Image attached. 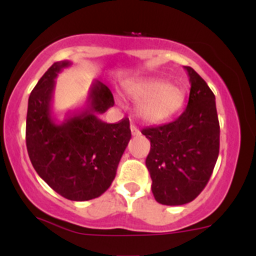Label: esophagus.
<instances>
[{"label": "esophagus", "instance_id": "1", "mask_svg": "<svg viewBox=\"0 0 256 256\" xmlns=\"http://www.w3.org/2000/svg\"><path fill=\"white\" fill-rule=\"evenodd\" d=\"M131 135L132 136H140L141 135V132H140V130H138V128H136L135 125H131Z\"/></svg>", "mask_w": 256, "mask_h": 256}]
</instances>
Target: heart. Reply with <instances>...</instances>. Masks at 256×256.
I'll use <instances>...</instances> for the list:
<instances>
[{
	"instance_id": "heart-1",
	"label": "heart",
	"mask_w": 256,
	"mask_h": 256,
	"mask_svg": "<svg viewBox=\"0 0 256 256\" xmlns=\"http://www.w3.org/2000/svg\"><path fill=\"white\" fill-rule=\"evenodd\" d=\"M125 92L135 102L136 115L146 124H161L174 118L184 102V92L164 78L130 82Z\"/></svg>"
}]
</instances>
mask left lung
<instances>
[{
    "mask_svg": "<svg viewBox=\"0 0 256 256\" xmlns=\"http://www.w3.org/2000/svg\"><path fill=\"white\" fill-rule=\"evenodd\" d=\"M184 69L190 82L184 112L174 122L141 131L151 142L146 167L152 193L164 206L192 202L204 190L219 154L216 96L194 69Z\"/></svg>",
    "mask_w": 256,
    "mask_h": 256,
    "instance_id": "8db88e82",
    "label": "left lung"
}]
</instances>
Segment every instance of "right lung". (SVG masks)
Instances as JSON below:
<instances>
[{
  "label": "right lung",
  "mask_w": 256,
  "mask_h": 256,
  "mask_svg": "<svg viewBox=\"0 0 256 256\" xmlns=\"http://www.w3.org/2000/svg\"><path fill=\"white\" fill-rule=\"evenodd\" d=\"M72 62L54 63L28 99L26 144L36 172L70 200H89L112 186L118 162L131 138L130 121L108 124L99 118L114 106L109 88L92 82L86 106L58 121L52 112L56 78Z\"/></svg>",
  "instance_id": "add662e5"
}]
</instances>
